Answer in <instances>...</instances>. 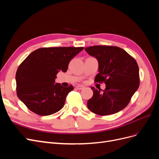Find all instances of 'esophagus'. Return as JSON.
<instances>
[{
    "label": "esophagus",
    "instance_id": "34e87169",
    "mask_svg": "<svg viewBox=\"0 0 159 159\" xmlns=\"http://www.w3.org/2000/svg\"><path fill=\"white\" fill-rule=\"evenodd\" d=\"M76 88L78 89H79V90H81V89H83L84 88V87L83 85H78V86H76Z\"/></svg>",
    "mask_w": 159,
    "mask_h": 159
}]
</instances>
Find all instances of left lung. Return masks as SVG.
Wrapping results in <instances>:
<instances>
[{"mask_svg":"<svg viewBox=\"0 0 159 159\" xmlns=\"http://www.w3.org/2000/svg\"><path fill=\"white\" fill-rule=\"evenodd\" d=\"M85 50L99 62V73L95 82L106 85L103 92L100 88H91L93 95L88 101V109L99 115L120 111L127 106L140 84L136 60L117 46H93L85 48Z\"/></svg>","mask_w":159,"mask_h":159,"instance_id":"1","label":"left lung"}]
</instances>
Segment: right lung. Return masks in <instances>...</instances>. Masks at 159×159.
<instances>
[{
  "instance_id": "1",
  "label": "right lung",
  "mask_w": 159,
  "mask_h": 159,
  "mask_svg": "<svg viewBox=\"0 0 159 159\" xmlns=\"http://www.w3.org/2000/svg\"><path fill=\"white\" fill-rule=\"evenodd\" d=\"M84 47L41 48L32 52L18 66L16 73L18 98L28 109L46 116L64 107L73 85L54 84L59 71L66 72L70 60Z\"/></svg>"
}]
</instances>
